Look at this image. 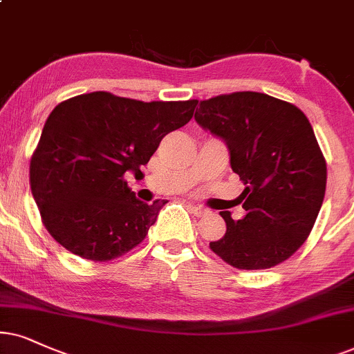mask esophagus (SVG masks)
<instances>
[{
  "label": "esophagus",
  "instance_id": "obj_1",
  "mask_svg": "<svg viewBox=\"0 0 354 354\" xmlns=\"http://www.w3.org/2000/svg\"><path fill=\"white\" fill-rule=\"evenodd\" d=\"M189 207L196 217H204L210 212L209 209H205V207H203V205H198V204H189Z\"/></svg>",
  "mask_w": 354,
  "mask_h": 354
}]
</instances>
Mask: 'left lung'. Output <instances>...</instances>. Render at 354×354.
Segmentation results:
<instances>
[{
	"mask_svg": "<svg viewBox=\"0 0 354 354\" xmlns=\"http://www.w3.org/2000/svg\"><path fill=\"white\" fill-rule=\"evenodd\" d=\"M194 119L222 137L243 181L240 221L221 210L227 230L209 247L239 270H268L292 257L319 216L326 163L307 115L265 93L236 91L201 101Z\"/></svg>",
	"mask_w": 354,
	"mask_h": 354,
	"instance_id": "left-lung-1",
	"label": "left lung"
}]
</instances>
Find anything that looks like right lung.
Segmentation results:
<instances>
[{
    "instance_id": "right-lung-1",
    "label": "right lung",
    "mask_w": 354,
    "mask_h": 354,
    "mask_svg": "<svg viewBox=\"0 0 354 354\" xmlns=\"http://www.w3.org/2000/svg\"><path fill=\"white\" fill-rule=\"evenodd\" d=\"M196 106L198 100L144 102L107 91L57 104L29 167L30 191L55 241L96 263L142 243L167 201L142 203L124 176L140 173Z\"/></svg>"
}]
</instances>
